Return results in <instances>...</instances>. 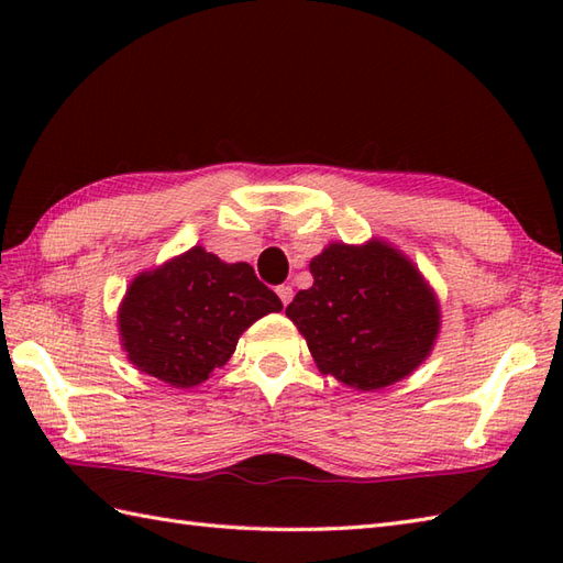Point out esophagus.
<instances>
[{"mask_svg":"<svg viewBox=\"0 0 563 563\" xmlns=\"http://www.w3.org/2000/svg\"><path fill=\"white\" fill-rule=\"evenodd\" d=\"M275 292H278L283 305H288L292 300V288H290V285H278V288H275Z\"/></svg>","mask_w":563,"mask_h":563,"instance_id":"1","label":"esophagus"}]
</instances>
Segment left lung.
<instances>
[{"instance_id":"8db88e82","label":"left lung","mask_w":563,"mask_h":563,"mask_svg":"<svg viewBox=\"0 0 563 563\" xmlns=\"http://www.w3.org/2000/svg\"><path fill=\"white\" fill-rule=\"evenodd\" d=\"M314 285L285 309L321 373L373 391L411 375L438 336L440 312L397 249L331 244L309 263Z\"/></svg>"}]
</instances>
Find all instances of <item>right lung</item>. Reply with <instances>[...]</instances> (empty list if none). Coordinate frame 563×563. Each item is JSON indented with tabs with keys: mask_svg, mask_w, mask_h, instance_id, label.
<instances>
[{
	"mask_svg": "<svg viewBox=\"0 0 563 563\" xmlns=\"http://www.w3.org/2000/svg\"><path fill=\"white\" fill-rule=\"evenodd\" d=\"M283 302L249 263H224L194 246L130 285L118 314L123 349L142 373L196 387L222 367L256 319Z\"/></svg>",
	"mask_w": 563,
	"mask_h": 563,
	"instance_id": "add662e5",
	"label": "right lung"
}]
</instances>
